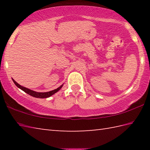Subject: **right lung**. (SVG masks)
<instances>
[{
  "label": "right lung",
  "mask_w": 150,
  "mask_h": 150,
  "mask_svg": "<svg viewBox=\"0 0 150 150\" xmlns=\"http://www.w3.org/2000/svg\"><path fill=\"white\" fill-rule=\"evenodd\" d=\"M12 81H13V82L14 83V84L16 85V86L17 87H18L19 88H20V89L22 90L23 91H24L25 93L28 94V95H30V96H34V97H35V98H48L50 97V96H51L52 95H54V94L56 93L57 91H59L61 88H62V87H63V85H62L60 86V87H59L58 88H57L56 89H54L53 91H49V92H44V93H40V92H35V91H32L31 89H29V88H28L26 87H22V86H21L20 85H19L18 83L17 82H16L13 79H12Z\"/></svg>",
  "instance_id": "right-lung-1"
}]
</instances>
